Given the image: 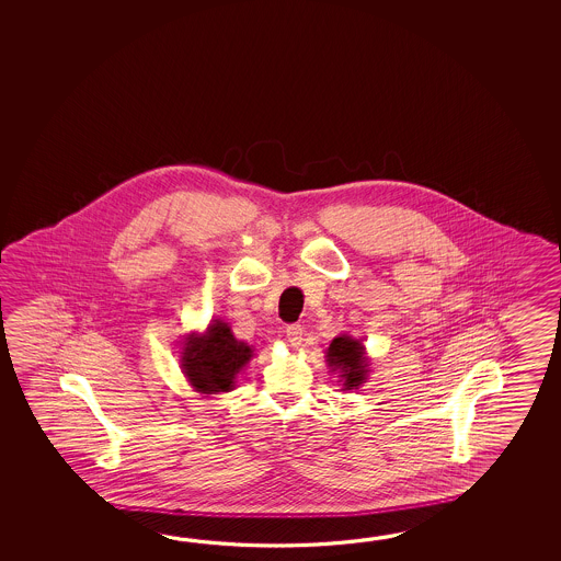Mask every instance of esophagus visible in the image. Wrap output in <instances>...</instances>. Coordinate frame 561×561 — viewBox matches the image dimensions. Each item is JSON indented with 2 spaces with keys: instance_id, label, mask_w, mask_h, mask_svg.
I'll return each mask as SVG.
<instances>
[{
  "instance_id": "1",
  "label": "esophagus",
  "mask_w": 561,
  "mask_h": 561,
  "mask_svg": "<svg viewBox=\"0 0 561 561\" xmlns=\"http://www.w3.org/2000/svg\"><path fill=\"white\" fill-rule=\"evenodd\" d=\"M285 333L290 346H300V343H302V334H305L300 324H288Z\"/></svg>"
}]
</instances>
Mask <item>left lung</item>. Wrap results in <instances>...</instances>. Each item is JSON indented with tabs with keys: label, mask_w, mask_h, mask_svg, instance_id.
<instances>
[{
	"label": "left lung",
	"mask_w": 561,
	"mask_h": 561,
	"mask_svg": "<svg viewBox=\"0 0 561 561\" xmlns=\"http://www.w3.org/2000/svg\"><path fill=\"white\" fill-rule=\"evenodd\" d=\"M327 363L331 369L339 373L343 389H358L363 385L369 373V358L365 353V346L357 339L348 334H339L334 336L333 343L327 348Z\"/></svg>",
	"instance_id": "8db88e82"
}]
</instances>
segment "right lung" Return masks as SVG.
Instances as JSON below:
<instances>
[{"label": "right lung", "mask_w": 561, "mask_h": 561, "mask_svg": "<svg viewBox=\"0 0 561 561\" xmlns=\"http://www.w3.org/2000/svg\"><path fill=\"white\" fill-rule=\"evenodd\" d=\"M254 348L237 341L227 322L216 319L206 333H191L182 346V370L192 387L204 394L228 393L251 360Z\"/></svg>", "instance_id": "add662e5"}]
</instances>
